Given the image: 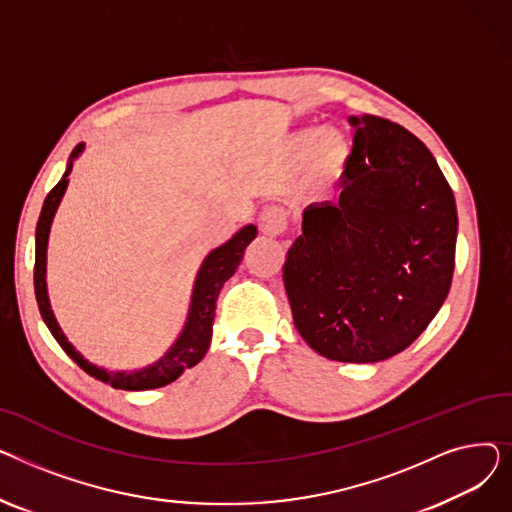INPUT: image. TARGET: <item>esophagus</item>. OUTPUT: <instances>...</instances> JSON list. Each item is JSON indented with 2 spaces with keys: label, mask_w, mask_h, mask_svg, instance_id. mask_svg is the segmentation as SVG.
<instances>
[{
  "label": "esophagus",
  "mask_w": 512,
  "mask_h": 512,
  "mask_svg": "<svg viewBox=\"0 0 512 512\" xmlns=\"http://www.w3.org/2000/svg\"><path fill=\"white\" fill-rule=\"evenodd\" d=\"M261 232L267 236H280L286 232V211L282 207H267L259 218Z\"/></svg>",
  "instance_id": "34e87169"
}]
</instances>
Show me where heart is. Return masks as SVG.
I'll return each instance as SVG.
<instances>
[{
  "label": "heart",
  "instance_id": "b5f03b06",
  "mask_svg": "<svg viewBox=\"0 0 512 512\" xmlns=\"http://www.w3.org/2000/svg\"><path fill=\"white\" fill-rule=\"evenodd\" d=\"M290 145L297 155L311 153L315 172L328 180L338 178L344 172L348 155H351L346 134L338 128H303L294 134Z\"/></svg>",
  "mask_w": 512,
  "mask_h": 512
}]
</instances>
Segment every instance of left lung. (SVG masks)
<instances>
[{"instance_id": "8db88e82", "label": "left lung", "mask_w": 512, "mask_h": 512, "mask_svg": "<svg viewBox=\"0 0 512 512\" xmlns=\"http://www.w3.org/2000/svg\"><path fill=\"white\" fill-rule=\"evenodd\" d=\"M348 122L355 139L342 193L303 211L282 278L294 326L315 353L378 363L405 351L446 301L459 218L415 134L367 114Z\"/></svg>"}]
</instances>
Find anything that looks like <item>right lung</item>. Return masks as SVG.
<instances>
[{
    "label": "right lung",
    "mask_w": 512,
    "mask_h": 512,
    "mask_svg": "<svg viewBox=\"0 0 512 512\" xmlns=\"http://www.w3.org/2000/svg\"><path fill=\"white\" fill-rule=\"evenodd\" d=\"M85 151V143H78L74 151L70 153L66 172L62 180L51 188V193L47 195L39 222H37V232H35V297L37 305L41 311V317L45 321V326L49 328L51 336L58 340V344L64 348V353L80 367L93 375L95 380L110 384L112 388L118 390H153L168 386L174 380H178L182 371L188 367H195L207 353L209 342H211V330H213V317H215V301H218V294L224 286L226 280L232 278L236 272L238 263L242 261V255H245V249L249 247V242L257 236V228L253 224L240 228L228 242L220 245L218 249H213L201 263L199 274L195 278L193 286V297H191V307H188V317L184 321V328L178 334L176 342L168 348V353L157 359L155 363L143 367V369H134V371H110L105 367H97L95 363L87 361L83 355H80L72 342H68L66 334L62 332L56 315L51 311V303L47 297V242H49V230L53 215H56L60 201L68 188V176L72 172L74 159Z\"/></svg>",
    "instance_id": "1"
}]
</instances>
